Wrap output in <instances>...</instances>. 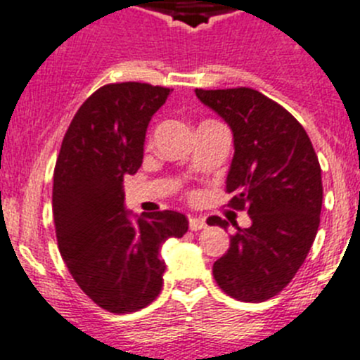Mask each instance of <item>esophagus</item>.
<instances>
[{
    "label": "esophagus",
    "mask_w": 360,
    "mask_h": 360,
    "mask_svg": "<svg viewBox=\"0 0 360 360\" xmlns=\"http://www.w3.org/2000/svg\"><path fill=\"white\" fill-rule=\"evenodd\" d=\"M188 227H190V231H200V229H206V221H204V218H197V217H190V220H188Z\"/></svg>",
    "instance_id": "esophagus-1"
}]
</instances>
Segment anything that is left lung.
I'll return each instance as SVG.
<instances>
[{"mask_svg":"<svg viewBox=\"0 0 360 360\" xmlns=\"http://www.w3.org/2000/svg\"><path fill=\"white\" fill-rule=\"evenodd\" d=\"M200 103L229 124L234 156L226 190L229 206L247 210L252 226L231 236L213 264L221 291L241 302L281 293L304 264L320 227L321 169L302 124L261 92L247 86L195 90ZM210 226L226 229L220 217Z\"/></svg>","mask_w":360,"mask_h":360,"instance_id":"1","label":"left lung"}]
</instances>
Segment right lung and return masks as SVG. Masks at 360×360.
<instances>
[{
	"label": "right lung",
	"mask_w": 360,
	"mask_h": 360,
	"mask_svg": "<svg viewBox=\"0 0 360 360\" xmlns=\"http://www.w3.org/2000/svg\"><path fill=\"white\" fill-rule=\"evenodd\" d=\"M170 89L112 83L74 115L53 176V217L60 254L83 293L115 314L140 311L160 295L161 245L181 238L188 220L177 211L142 213L124 206V176L143 160L147 126Z\"/></svg>",
	"instance_id": "obj_1"
}]
</instances>
